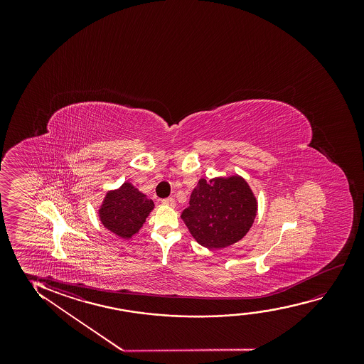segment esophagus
<instances>
[{
  "mask_svg": "<svg viewBox=\"0 0 364 364\" xmlns=\"http://www.w3.org/2000/svg\"><path fill=\"white\" fill-rule=\"evenodd\" d=\"M161 204L165 205V206H170V208H174L175 200L171 199V198H168V199L163 200V201H161Z\"/></svg>",
  "mask_w": 364,
  "mask_h": 364,
  "instance_id": "esophagus-1",
  "label": "esophagus"
}]
</instances>
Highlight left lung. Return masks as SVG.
I'll return each mask as SVG.
<instances>
[{"mask_svg":"<svg viewBox=\"0 0 364 364\" xmlns=\"http://www.w3.org/2000/svg\"><path fill=\"white\" fill-rule=\"evenodd\" d=\"M257 215V200L240 175L200 179L181 213L190 234L206 249H224L249 232Z\"/></svg>","mask_w":364,"mask_h":364,"instance_id":"1","label":"left lung"}]
</instances>
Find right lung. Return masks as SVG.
<instances>
[{
	"mask_svg": "<svg viewBox=\"0 0 364 364\" xmlns=\"http://www.w3.org/2000/svg\"><path fill=\"white\" fill-rule=\"evenodd\" d=\"M154 209V201L125 181L118 189L109 190L98 209L100 223L110 232L128 240L138 234Z\"/></svg>",
	"mask_w": 364,
	"mask_h": 364,
	"instance_id": "obj_1",
	"label": "right lung"
}]
</instances>
